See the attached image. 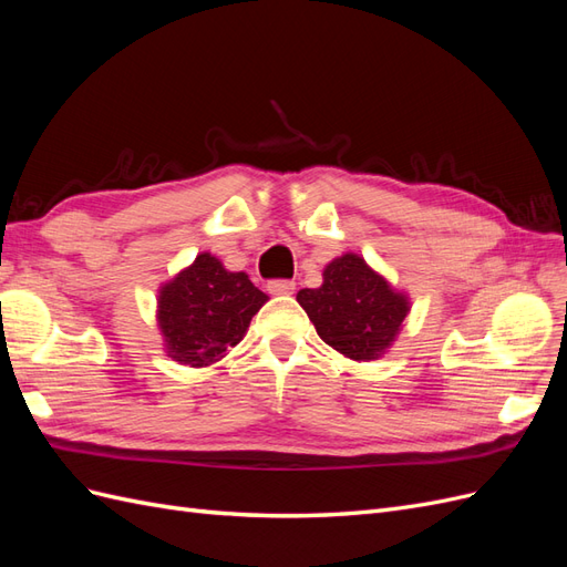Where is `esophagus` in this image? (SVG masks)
Returning a JSON list of instances; mask_svg holds the SVG:
<instances>
[{
    "label": "esophagus",
    "mask_w": 567,
    "mask_h": 567,
    "mask_svg": "<svg viewBox=\"0 0 567 567\" xmlns=\"http://www.w3.org/2000/svg\"><path fill=\"white\" fill-rule=\"evenodd\" d=\"M267 290L271 296H290L296 290V284L288 279H274L267 284Z\"/></svg>",
    "instance_id": "obj_1"
}]
</instances>
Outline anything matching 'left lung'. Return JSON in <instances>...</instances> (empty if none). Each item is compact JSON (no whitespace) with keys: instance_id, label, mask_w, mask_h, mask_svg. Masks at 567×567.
<instances>
[{"instance_id":"left-lung-1","label":"left lung","mask_w":567,"mask_h":567,"mask_svg":"<svg viewBox=\"0 0 567 567\" xmlns=\"http://www.w3.org/2000/svg\"><path fill=\"white\" fill-rule=\"evenodd\" d=\"M298 302L326 346L354 362L385 354L411 310L409 298L354 252L326 265L323 284L302 288Z\"/></svg>"}]
</instances>
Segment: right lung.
<instances>
[{"label":"right lung","mask_w":567,"mask_h":567,"mask_svg":"<svg viewBox=\"0 0 567 567\" xmlns=\"http://www.w3.org/2000/svg\"><path fill=\"white\" fill-rule=\"evenodd\" d=\"M269 298L246 271H227L200 252L194 265L161 286L158 326L165 352L186 367H210L244 340L250 319Z\"/></svg>","instance_id":"right-lung-1"}]
</instances>
